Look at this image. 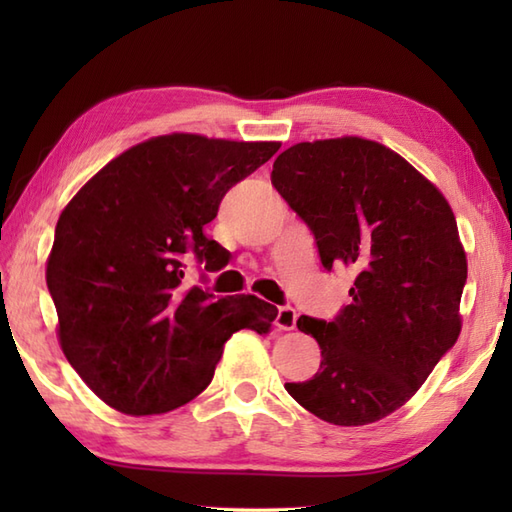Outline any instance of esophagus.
<instances>
[{"instance_id":"obj_1","label":"esophagus","mask_w":512,"mask_h":512,"mask_svg":"<svg viewBox=\"0 0 512 512\" xmlns=\"http://www.w3.org/2000/svg\"><path fill=\"white\" fill-rule=\"evenodd\" d=\"M275 325H277L279 330H295V325H297V312H295V308L281 306V308L277 310Z\"/></svg>"}]
</instances>
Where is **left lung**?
Here are the masks:
<instances>
[{
	"label": "left lung",
	"instance_id": "obj_1",
	"mask_svg": "<svg viewBox=\"0 0 512 512\" xmlns=\"http://www.w3.org/2000/svg\"><path fill=\"white\" fill-rule=\"evenodd\" d=\"M273 187L317 239L325 270L352 268V303L299 317L321 347L310 380L286 383L314 416L361 427L400 409L462 330L466 255L444 195L385 145L358 136L279 154Z\"/></svg>",
	"mask_w": 512,
	"mask_h": 512
}]
</instances>
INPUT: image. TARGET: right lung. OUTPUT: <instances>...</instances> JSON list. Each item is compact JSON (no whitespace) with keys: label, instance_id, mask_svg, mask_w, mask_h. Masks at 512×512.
I'll return each instance as SVG.
<instances>
[{"label":"right lung","instance_id":"obj_1","mask_svg":"<svg viewBox=\"0 0 512 512\" xmlns=\"http://www.w3.org/2000/svg\"><path fill=\"white\" fill-rule=\"evenodd\" d=\"M281 143L198 134L145 140L96 173L65 206L46 284L59 343L85 385L129 416L167 413L209 387L237 330L266 334L277 308L255 295L187 286L191 259L215 273L228 250L209 239L226 191Z\"/></svg>","mask_w":512,"mask_h":512}]
</instances>
